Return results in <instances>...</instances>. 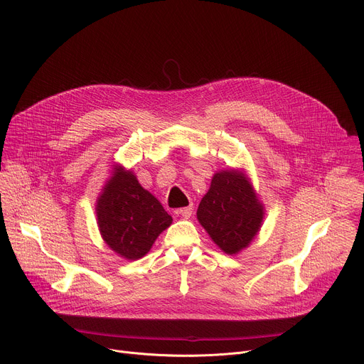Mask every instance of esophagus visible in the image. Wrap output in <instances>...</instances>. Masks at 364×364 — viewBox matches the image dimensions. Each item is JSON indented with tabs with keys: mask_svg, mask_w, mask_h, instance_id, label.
<instances>
[{
	"mask_svg": "<svg viewBox=\"0 0 364 364\" xmlns=\"http://www.w3.org/2000/svg\"><path fill=\"white\" fill-rule=\"evenodd\" d=\"M176 213L180 215V216L184 218V219H188V218L191 216V213H193V205L190 204V205H187V207H181V209H178Z\"/></svg>",
	"mask_w": 364,
	"mask_h": 364,
	"instance_id": "1",
	"label": "esophagus"
}]
</instances>
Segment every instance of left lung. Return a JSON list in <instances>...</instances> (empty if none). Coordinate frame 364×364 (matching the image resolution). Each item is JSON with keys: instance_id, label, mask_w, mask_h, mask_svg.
<instances>
[{"instance_id": "1", "label": "left lung", "mask_w": 364, "mask_h": 364, "mask_svg": "<svg viewBox=\"0 0 364 364\" xmlns=\"http://www.w3.org/2000/svg\"><path fill=\"white\" fill-rule=\"evenodd\" d=\"M264 204L243 171L222 170L201 198L197 219L212 240L228 255L247 247L264 222Z\"/></svg>"}]
</instances>
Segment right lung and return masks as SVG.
<instances>
[{
	"mask_svg": "<svg viewBox=\"0 0 364 364\" xmlns=\"http://www.w3.org/2000/svg\"><path fill=\"white\" fill-rule=\"evenodd\" d=\"M96 218L103 240L128 261L146 255L173 222L161 203L121 166L112 170L97 197Z\"/></svg>",
	"mask_w": 364,
	"mask_h": 364,
	"instance_id": "obj_1",
	"label": "right lung"
}]
</instances>
